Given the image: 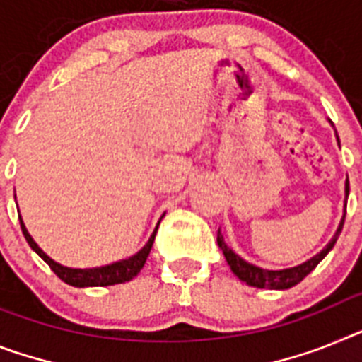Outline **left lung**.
Wrapping results in <instances>:
<instances>
[{
    "label": "left lung",
    "instance_id": "left-lung-1",
    "mask_svg": "<svg viewBox=\"0 0 362 362\" xmlns=\"http://www.w3.org/2000/svg\"><path fill=\"white\" fill-rule=\"evenodd\" d=\"M350 195V184L346 182V197ZM344 218H346V208H344V215H342V221L337 228V233L333 235V239L329 241L324 250L320 254H317L315 257H311L309 261L302 263L298 267H293V269H284V270H267V269H261V267L252 265V263H247V261L239 257L232 248L226 247V243H224L223 235H221V230L217 232V243H218V248L223 250L224 257H226L228 265L232 269V272L238 276L241 281H245L247 285H252V287H257V289H289V287H294L296 284H300L305 276L311 272L315 267L320 263L324 257L327 256V252L331 248L335 247L337 239L341 235L342 232V226H344Z\"/></svg>",
    "mask_w": 362,
    "mask_h": 362
}]
</instances>
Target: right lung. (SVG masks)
Returning <instances> with one entry per match:
<instances>
[{"label":"right lung","instance_id":"obj_1","mask_svg":"<svg viewBox=\"0 0 362 362\" xmlns=\"http://www.w3.org/2000/svg\"><path fill=\"white\" fill-rule=\"evenodd\" d=\"M20 226H21V232L25 235L27 243H29V247L42 257V259L51 267L54 274L59 276L62 279L64 284L73 285V287H106V285H115V284H124V281H130V279L138 276V272L144 269L145 261L148 257V252L153 248V243L154 238H156V230L153 232L148 243L145 245L141 250L136 254V256L129 257V259H123V261H117V263H112V265H106V267H99V269H69V267H62L59 265L57 261L51 259L44 250H42L33 238L29 235L27 232L25 224L23 221L20 218Z\"/></svg>","mask_w":362,"mask_h":362}]
</instances>
